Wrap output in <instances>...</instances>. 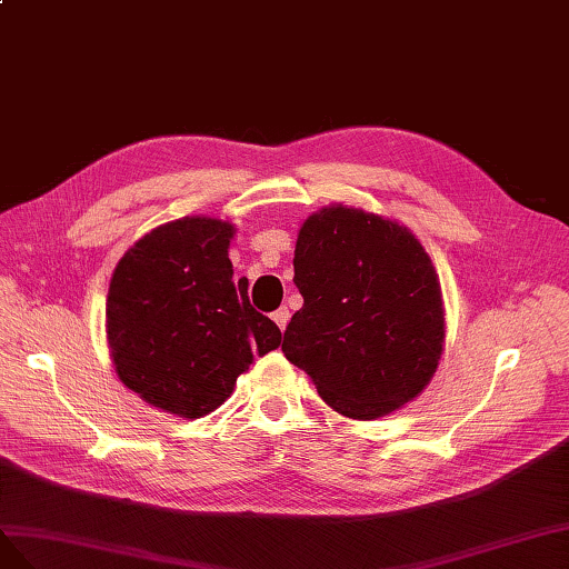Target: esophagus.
<instances>
[{
    "mask_svg": "<svg viewBox=\"0 0 569 569\" xmlns=\"http://www.w3.org/2000/svg\"><path fill=\"white\" fill-rule=\"evenodd\" d=\"M288 317H290V312L286 310V307H281V310H276V312L271 315V319L276 321V327H279L281 331H286V323H288Z\"/></svg>",
    "mask_w": 569,
    "mask_h": 569,
    "instance_id": "esophagus-1",
    "label": "esophagus"
}]
</instances>
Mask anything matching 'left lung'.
Wrapping results in <instances>:
<instances>
[{"label":"left lung","instance_id":"left-lung-1","mask_svg":"<svg viewBox=\"0 0 569 569\" xmlns=\"http://www.w3.org/2000/svg\"><path fill=\"white\" fill-rule=\"evenodd\" d=\"M293 267L305 302L281 350L323 402L377 419L425 391L443 352V300L429 254L405 226L323 207L302 223Z\"/></svg>","mask_w":569,"mask_h":569}]
</instances>
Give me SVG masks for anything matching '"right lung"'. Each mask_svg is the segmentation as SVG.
Wrapping results in <instances>:
<instances>
[{
  "mask_svg": "<svg viewBox=\"0 0 569 569\" xmlns=\"http://www.w3.org/2000/svg\"><path fill=\"white\" fill-rule=\"evenodd\" d=\"M233 223L183 217L142 236L113 269L107 340L119 379L152 408L198 419L233 393L254 355L281 346L276 323L233 281Z\"/></svg>",
  "mask_w": 569,
  "mask_h": 569,
  "instance_id": "right-lung-1",
  "label": "right lung"
}]
</instances>
